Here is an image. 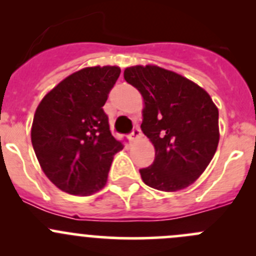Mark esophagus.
Wrapping results in <instances>:
<instances>
[{
  "instance_id": "obj_1",
  "label": "esophagus",
  "mask_w": 256,
  "mask_h": 256,
  "mask_svg": "<svg viewBox=\"0 0 256 256\" xmlns=\"http://www.w3.org/2000/svg\"><path fill=\"white\" fill-rule=\"evenodd\" d=\"M141 136V130L138 126H134L132 131H131L130 134V140H136L138 138H140Z\"/></svg>"
}]
</instances>
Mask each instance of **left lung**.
Listing matches in <instances>:
<instances>
[{
	"instance_id": "8db88e82",
	"label": "left lung",
	"mask_w": 256,
	"mask_h": 256,
	"mask_svg": "<svg viewBox=\"0 0 256 256\" xmlns=\"http://www.w3.org/2000/svg\"><path fill=\"white\" fill-rule=\"evenodd\" d=\"M124 78L144 102L141 130L154 146V161L140 170L144 184L174 192L192 184L219 142L218 109L204 89L156 66L126 68Z\"/></svg>"
}]
</instances>
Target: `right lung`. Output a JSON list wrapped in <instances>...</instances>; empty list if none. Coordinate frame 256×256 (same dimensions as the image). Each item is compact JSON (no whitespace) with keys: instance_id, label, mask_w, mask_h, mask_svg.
Masks as SVG:
<instances>
[{"instance_id":"right-lung-1","label":"right lung","mask_w":256,"mask_h":256,"mask_svg":"<svg viewBox=\"0 0 256 256\" xmlns=\"http://www.w3.org/2000/svg\"><path fill=\"white\" fill-rule=\"evenodd\" d=\"M120 73L109 66L76 72L36 110L33 150L46 176L63 192L90 196L106 184L114 154L124 144L112 135L102 106Z\"/></svg>"}]
</instances>
